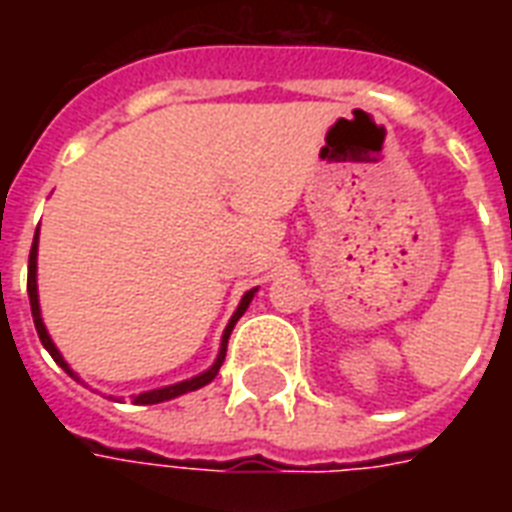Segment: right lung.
I'll list each match as a JSON object with an SVG mask.
<instances>
[{"label": "right lung", "instance_id": "right-lung-1", "mask_svg": "<svg viewBox=\"0 0 512 512\" xmlns=\"http://www.w3.org/2000/svg\"><path fill=\"white\" fill-rule=\"evenodd\" d=\"M36 236H39V231H36ZM252 297H255V289L252 292H247V295L241 297L239 308H236V313H233L231 324L225 327V335H223V348H220V356H217V361L212 364V369H207L204 374H199V377H193V380H185V382H177V385H170V388H159V390H148V393H140V396L132 398V404H162V401H170V398L175 396H183V393H188V390H196V388H204L207 382H212L217 377V372H220V366H223L225 361V348H228V337H231L233 327H236V321L244 316V311L249 308V303H252ZM28 303H31V316H34V327H36V335H39V340H42V345L47 348V353H50L52 358H55V364H60L63 369H66L71 377H74V372L68 369V364L63 361V356L58 353V348L52 345L50 335H47V329H44L42 324V313H39V295H36V239L34 244H31V255H28Z\"/></svg>", "mask_w": 512, "mask_h": 512}]
</instances>
